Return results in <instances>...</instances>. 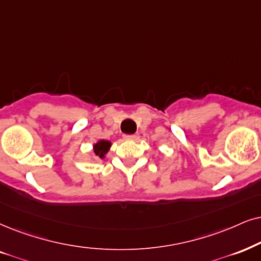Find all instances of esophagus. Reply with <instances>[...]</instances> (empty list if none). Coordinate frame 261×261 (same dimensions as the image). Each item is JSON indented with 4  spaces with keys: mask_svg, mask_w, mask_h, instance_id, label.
<instances>
[{
    "mask_svg": "<svg viewBox=\"0 0 261 261\" xmlns=\"http://www.w3.org/2000/svg\"><path fill=\"white\" fill-rule=\"evenodd\" d=\"M136 135H124V140L125 141H134L136 140Z\"/></svg>",
    "mask_w": 261,
    "mask_h": 261,
    "instance_id": "34e87169",
    "label": "esophagus"
}]
</instances>
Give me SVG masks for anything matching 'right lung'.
Segmentation results:
<instances>
[{"label":"right lung","instance_id":"1","mask_svg":"<svg viewBox=\"0 0 261 261\" xmlns=\"http://www.w3.org/2000/svg\"><path fill=\"white\" fill-rule=\"evenodd\" d=\"M112 146V142L107 140H98L96 143H94L92 146V150L96 156L100 158V159H105L106 158V154L110 151Z\"/></svg>","mask_w":261,"mask_h":261}]
</instances>
